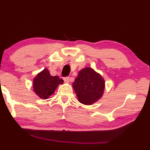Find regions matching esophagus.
<instances>
[{"instance_id": "esophagus-1", "label": "esophagus", "mask_w": 150, "mask_h": 150, "mask_svg": "<svg viewBox=\"0 0 150 150\" xmlns=\"http://www.w3.org/2000/svg\"><path fill=\"white\" fill-rule=\"evenodd\" d=\"M64 81L65 83H69V81H70V77H66L64 78Z\"/></svg>"}]
</instances>
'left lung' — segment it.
Listing matches in <instances>:
<instances>
[{
	"label": "left lung",
	"instance_id": "8db88e82",
	"mask_svg": "<svg viewBox=\"0 0 150 150\" xmlns=\"http://www.w3.org/2000/svg\"><path fill=\"white\" fill-rule=\"evenodd\" d=\"M73 87L82 104L92 105L102 97L105 90V80L93 69H81L73 83Z\"/></svg>",
	"mask_w": 150,
	"mask_h": 150
}]
</instances>
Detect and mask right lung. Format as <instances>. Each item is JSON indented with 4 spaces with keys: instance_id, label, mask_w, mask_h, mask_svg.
I'll use <instances>...</instances> for the list:
<instances>
[{
    "instance_id": "1",
    "label": "right lung",
    "mask_w": 150,
    "mask_h": 150,
    "mask_svg": "<svg viewBox=\"0 0 150 150\" xmlns=\"http://www.w3.org/2000/svg\"><path fill=\"white\" fill-rule=\"evenodd\" d=\"M58 76H52L47 69L39 73L33 80V89L41 98L47 99L51 96L59 84L63 83Z\"/></svg>"
}]
</instances>
